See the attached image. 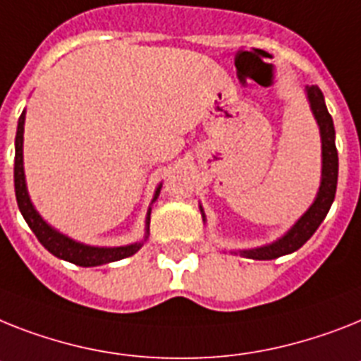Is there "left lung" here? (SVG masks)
Masks as SVG:
<instances>
[{"mask_svg":"<svg viewBox=\"0 0 361 361\" xmlns=\"http://www.w3.org/2000/svg\"><path fill=\"white\" fill-rule=\"evenodd\" d=\"M305 92L306 99L310 103V110H312V114L317 121V127H319L321 136V184L317 195H315L308 210L281 238H276L275 241H271L267 245L231 251L234 255L252 258V260H275L279 256L291 255L314 236V232L319 228V225L329 214L330 207H332V202H334L336 188H338V149H336L334 121H332V116L329 114V109L324 105L323 92L319 90V86H306ZM199 210H201L202 221L207 223V216H204L201 204H199Z\"/></svg>","mask_w":361,"mask_h":361,"instance_id":"1","label":"left lung"}]
</instances>
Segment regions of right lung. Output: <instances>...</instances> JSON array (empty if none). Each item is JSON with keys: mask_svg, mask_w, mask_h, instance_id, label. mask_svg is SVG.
Here are the masks:
<instances>
[{"mask_svg": "<svg viewBox=\"0 0 361 361\" xmlns=\"http://www.w3.org/2000/svg\"><path fill=\"white\" fill-rule=\"evenodd\" d=\"M23 125H25V110L18 120V129H16V140H14V192H16V201L18 208L22 212L23 219L27 225L31 227L35 232V236L38 238L42 245L46 247L47 251L51 252L53 256L61 258V260L71 262L75 266L80 267H95L103 266V264H110V262L123 260L127 256H133L134 252H138L145 240L149 238V221H151V207L145 216V234L142 241H134L129 245H120V247H97V245H88V243H80L75 241L73 238L62 234L61 231H56L51 227L44 217L38 214V210L32 204L29 192H27V183H25V169H23ZM162 190V183L157 186L153 195V204L160 195Z\"/></svg>", "mask_w": 361, "mask_h": 361, "instance_id": "right-lung-1", "label": "right lung"}]
</instances>
